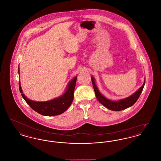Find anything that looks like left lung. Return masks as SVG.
<instances>
[{
    "label": "left lung",
    "mask_w": 161,
    "mask_h": 161,
    "mask_svg": "<svg viewBox=\"0 0 161 161\" xmlns=\"http://www.w3.org/2000/svg\"><path fill=\"white\" fill-rule=\"evenodd\" d=\"M92 84L93 86L94 91L95 93L96 98L98 101L101 103L104 106L114 111H120L122 110H124L128 107H130L133 106L138 100L141 93L142 92V90L144 89L146 80H144V82L142 86L138 89L136 92H135L133 95H131L130 97L118 100V101H112L106 98L105 97H104L101 93H100L98 89L97 88L95 83V79L93 77H91Z\"/></svg>",
    "instance_id": "1"
}]
</instances>
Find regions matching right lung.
<instances>
[{
  "mask_svg": "<svg viewBox=\"0 0 161 161\" xmlns=\"http://www.w3.org/2000/svg\"><path fill=\"white\" fill-rule=\"evenodd\" d=\"M18 72L19 75H20L19 66L18 68ZM77 76L74 77L69 82L66 92L61 96L54 98L53 100L44 102L34 101L28 98L23 93L20 80L19 90L23 99L25 100L26 103L31 107V108H32L38 114L48 116L60 115L70 107L73 101L74 92L77 81Z\"/></svg>",
  "mask_w": 161,
  "mask_h": 161,
  "instance_id": "right-lung-1",
  "label": "right lung"
}]
</instances>
